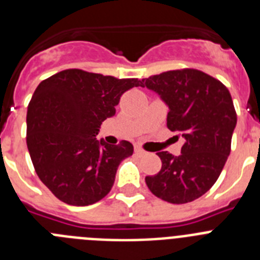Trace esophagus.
<instances>
[{
	"label": "esophagus",
	"mask_w": 260,
	"mask_h": 260,
	"mask_svg": "<svg viewBox=\"0 0 260 260\" xmlns=\"http://www.w3.org/2000/svg\"><path fill=\"white\" fill-rule=\"evenodd\" d=\"M135 153H137V155H139V156H143V155H146V151H144L142 147L135 146Z\"/></svg>",
	"instance_id": "34e87169"
}]
</instances>
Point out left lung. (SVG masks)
Returning a JSON list of instances; mask_svg holds the SVG:
<instances>
[{"label": "left lung", "mask_w": 260, "mask_h": 260, "mask_svg": "<svg viewBox=\"0 0 260 260\" xmlns=\"http://www.w3.org/2000/svg\"><path fill=\"white\" fill-rule=\"evenodd\" d=\"M143 87L169 107L167 126L185 139L180 156L157 152L161 169L147 176L148 189L173 204L198 199L217 181L231 153L237 114L228 88L195 69L165 71L143 79Z\"/></svg>", "instance_id": "8db88e82"}]
</instances>
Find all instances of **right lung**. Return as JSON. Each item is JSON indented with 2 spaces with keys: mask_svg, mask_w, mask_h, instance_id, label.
<instances>
[{
  "mask_svg": "<svg viewBox=\"0 0 260 260\" xmlns=\"http://www.w3.org/2000/svg\"><path fill=\"white\" fill-rule=\"evenodd\" d=\"M143 82L68 69L43 80L27 109V147L41 182L70 206H88L110 191L116 172L134 147L98 141L127 89Z\"/></svg>",
  "mask_w": 260,
  "mask_h": 260,
  "instance_id": "add662e5",
  "label": "right lung"
}]
</instances>
